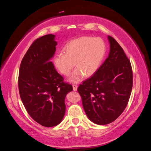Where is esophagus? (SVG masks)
Returning a JSON list of instances; mask_svg holds the SVG:
<instances>
[{
  "mask_svg": "<svg viewBox=\"0 0 151 151\" xmlns=\"http://www.w3.org/2000/svg\"><path fill=\"white\" fill-rule=\"evenodd\" d=\"M73 91H77L78 86H77V85H73Z\"/></svg>",
  "mask_w": 151,
  "mask_h": 151,
  "instance_id": "obj_1",
  "label": "esophagus"
}]
</instances>
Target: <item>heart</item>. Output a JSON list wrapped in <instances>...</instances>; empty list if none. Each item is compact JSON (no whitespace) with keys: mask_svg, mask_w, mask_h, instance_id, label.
<instances>
[{"mask_svg":"<svg viewBox=\"0 0 151 151\" xmlns=\"http://www.w3.org/2000/svg\"><path fill=\"white\" fill-rule=\"evenodd\" d=\"M63 51L55 56L54 66L62 75L68 76L76 65L77 68L68 81L78 83L83 80L85 74L91 76L98 70L105 55L106 45L100 38L83 37L68 42Z\"/></svg>","mask_w":151,"mask_h":151,"instance_id":"obj_1","label":"heart"}]
</instances>
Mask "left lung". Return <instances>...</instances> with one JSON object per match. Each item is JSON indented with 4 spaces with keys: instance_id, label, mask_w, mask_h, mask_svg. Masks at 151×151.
<instances>
[{
    "instance_id": "left-lung-1",
    "label": "left lung",
    "mask_w": 151,
    "mask_h": 151,
    "mask_svg": "<svg viewBox=\"0 0 151 151\" xmlns=\"http://www.w3.org/2000/svg\"><path fill=\"white\" fill-rule=\"evenodd\" d=\"M109 57L91 78L78 86L84 110L90 121L104 125L121 115L132 88L131 63L123 49L108 36Z\"/></svg>"
}]
</instances>
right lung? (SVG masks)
Listing matches in <instances>:
<instances>
[{
    "label": "right lung",
    "mask_w": 151,
    "mask_h": 151,
    "mask_svg": "<svg viewBox=\"0 0 151 151\" xmlns=\"http://www.w3.org/2000/svg\"><path fill=\"white\" fill-rule=\"evenodd\" d=\"M57 42L55 35L35 40L21 61L19 89L22 103L33 120L43 127L57 126L65 114V97L73 91L56 70L51 59Z\"/></svg>",
    "instance_id": "1"
}]
</instances>
